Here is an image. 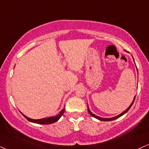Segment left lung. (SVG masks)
Returning <instances> with one entry per match:
<instances>
[{
    "mask_svg": "<svg viewBox=\"0 0 149 149\" xmlns=\"http://www.w3.org/2000/svg\"><path fill=\"white\" fill-rule=\"evenodd\" d=\"M135 98H134V100H133V101H132V103L130 104V106H129L128 107V109H126V110L124 111V112H122V113H121V114H119V115H118V116H114V117H112V118H110V119H105V118H101V117H99V116H96V115H95V114H94L93 113H92V112H91V111L89 110V107H87V110H88V112H89V114H90L91 116H94V118H96V119H99V120H101V121H112V120H114V119H117V118H119V117H120V116H121L122 115H123V114H124L125 113H126L127 112H128V111L129 110V109L130 108V107H131V106H132V104H133V103H134V101H135Z\"/></svg>",
    "mask_w": 149,
    "mask_h": 149,
    "instance_id": "1",
    "label": "left lung"
}]
</instances>
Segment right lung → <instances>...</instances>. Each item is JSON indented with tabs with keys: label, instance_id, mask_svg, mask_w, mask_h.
<instances>
[{
	"label": "right lung",
	"instance_id": "add662e5",
	"mask_svg": "<svg viewBox=\"0 0 149 149\" xmlns=\"http://www.w3.org/2000/svg\"><path fill=\"white\" fill-rule=\"evenodd\" d=\"M64 109H63V110L61 111L60 113H59V114H57V116H51V117L45 118V119H30V118H28V116H25L24 114H22L27 120H28L29 121H31V122L39 123V124H51V123H53L56 122L57 120H59V119H60L61 116H62V114H64Z\"/></svg>",
	"mask_w": 149,
	"mask_h": 149
}]
</instances>
